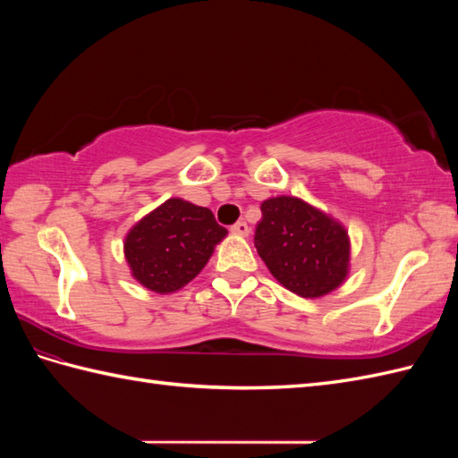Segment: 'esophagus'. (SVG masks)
<instances>
[{
    "label": "esophagus",
    "mask_w": 458,
    "mask_h": 458,
    "mask_svg": "<svg viewBox=\"0 0 458 458\" xmlns=\"http://www.w3.org/2000/svg\"><path fill=\"white\" fill-rule=\"evenodd\" d=\"M232 232H234V234H238V236H248L250 234V226H248L244 220H240V222L234 224V226H232Z\"/></svg>",
    "instance_id": "esophagus-1"
}]
</instances>
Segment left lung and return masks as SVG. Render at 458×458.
<instances>
[{"instance_id": "8db88e82", "label": "left lung", "mask_w": 458, "mask_h": 458, "mask_svg": "<svg viewBox=\"0 0 458 458\" xmlns=\"http://www.w3.org/2000/svg\"><path fill=\"white\" fill-rule=\"evenodd\" d=\"M254 244L271 276L301 297H323L348 276V232L301 199L261 202Z\"/></svg>"}]
</instances>
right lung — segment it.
I'll return each instance as SVG.
<instances>
[{
    "instance_id": "right-lung-1",
    "label": "right lung",
    "mask_w": 458,
    "mask_h": 458,
    "mask_svg": "<svg viewBox=\"0 0 458 458\" xmlns=\"http://www.w3.org/2000/svg\"><path fill=\"white\" fill-rule=\"evenodd\" d=\"M226 234L208 208L169 199L130 230L123 254L131 276L165 295L197 277Z\"/></svg>"
}]
</instances>
